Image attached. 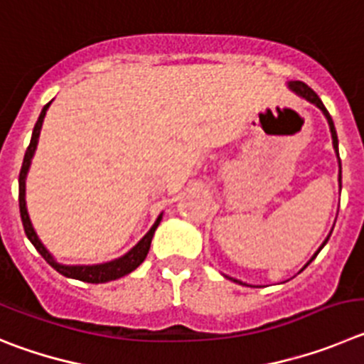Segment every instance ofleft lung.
<instances>
[{
    "label": "left lung",
    "instance_id": "1",
    "mask_svg": "<svg viewBox=\"0 0 364 364\" xmlns=\"http://www.w3.org/2000/svg\"><path fill=\"white\" fill-rule=\"evenodd\" d=\"M287 87L290 88V90H292L294 94H297V96H299V97H303V100H306V101H309V103L316 105L317 109H319L321 112L325 114L326 121H328L330 134H332V145H333V150H336L337 163H339V190H341V159H339V141H337V132H336V127H333V121H332V117H330L328 110L325 109V105H323V101L319 100V96H317V94L314 92V90H312V88L309 87V85H306V83H303V81H288V83H287ZM332 230H333V228H332ZM330 234H332V232H330ZM330 234L326 235V239H325V241H323V245H321V247L317 248V252H316V254H314L312 257H310V261H309V263H306V264H304L303 268H306V267H309L310 263H312L314 259H316V255L319 254V252H321V248L325 247V245H326V241H328V239H330ZM303 268H301V270H303ZM227 277H228V276H227ZM228 279H232V281H234V283H239V284H247V283H243V281L234 279V277H228ZM247 287H248V284H247Z\"/></svg>",
    "mask_w": 364,
    "mask_h": 364
}]
</instances>
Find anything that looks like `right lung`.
<instances>
[{"label": "right lung", "mask_w": 364, "mask_h": 364, "mask_svg": "<svg viewBox=\"0 0 364 364\" xmlns=\"http://www.w3.org/2000/svg\"><path fill=\"white\" fill-rule=\"evenodd\" d=\"M52 103V101H50ZM50 103H47L39 114L38 121H36L34 130H32V137H31V145H28L27 152H25V158H23V165L21 170H19V214H21V221H23V228H25V234H27L28 241L36 247V250L41 254L45 261L50 264L54 270H58L61 276L70 277V279H77V281H85V283H109V281L119 279V277L127 276L132 270H136L139 264L145 261L146 254L150 250V243H152L154 232L156 228L159 227V223H161L163 212L158 215L156 223L152 225L149 232L143 235L139 241H137L136 247L130 248L125 255H121L117 259L107 261V263H100V264H63L58 263L55 261L54 255L47 250L43 243H41V239L38 237L36 234L34 227H32V221L28 218V210H27V201H25V181H27V174L28 168H31L32 158H34V152L38 149V141H39V132H41V127H43V119L45 114H47L48 107Z\"/></svg>", "instance_id": "1"}]
</instances>
